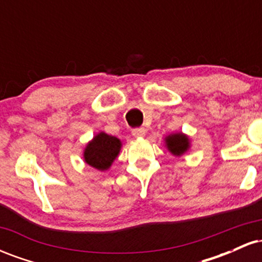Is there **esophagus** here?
<instances>
[{
	"mask_svg": "<svg viewBox=\"0 0 262 262\" xmlns=\"http://www.w3.org/2000/svg\"><path fill=\"white\" fill-rule=\"evenodd\" d=\"M145 133H146L145 128H143V127H139V128H134L133 130H132V134H133L135 138H140V137H144V135H145Z\"/></svg>",
	"mask_w": 262,
	"mask_h": 262,
	"instance_id": "1",
	"label": "esophagus"
}]
</instances>
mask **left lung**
Masks as SVG:
<instances>
[{"label": "left lung", "mask_w": 262, "mask_h": 262, "mask_svg": "<svg viewBox=\"0 0 262 262\" xmlns=\"http://www.w3.org/2000/svg\"><path fill=\"white\" fill-rule=\"evenodd\" d=\"M165 140H166L167 149H169L173 155H182L189 146L188 138L181 133L171 134Z\"/></svg>", "instance_id": "obj_1"}]
</instances>
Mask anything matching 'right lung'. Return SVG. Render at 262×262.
Segmentation results:
<instances>
[{"label":"right lung","mask_w":262,"mask_h":262,"mask_svg":"<svg viewBox=\"0 0 262 262\" xmlns=\"http://www.w3.org/2000/svg\"><path fill=\"white\" fill-rule=\"evenodd\" d=\"M121 140L106 133H100L86 146L83 158L90 166L97 170H107L121 150Z\"/></svg>","instance_id":"obj_1"}]
</instances>
